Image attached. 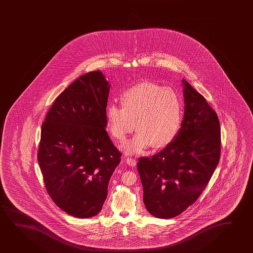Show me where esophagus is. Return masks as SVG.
I'll return each mask as SVG.
<instances>
[{"mask_svg": "<svg viewBox=\"0 0 253 253\" xmlns=\"http://www.w3.org/2000/svg\"><path fill=\"white\" fill-rule=\"evenodd\" d=\"M126 164H127L128 166L134 167V166H136V160L135 158H128L126 159Z\"/></svg>", "mask_w": 253, "mask_h": 253, "instance_id": "1", "label": "esophagus"}]
</instances>
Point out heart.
<instances>
[{"label": "heart", "mask_w": 253, "mask_h": 253, "mask_svg": "<svg viewBox=\"0 0 253 253\" xmlns=\"http://www.w3.org/2000/svg\"><path fill=\"white\" fill-rule=\"evenodd\" d=\"M122 108L110 104L106 116L112 136L119 141L135 129L125 146L128 153L141 154L149 147L163 148L171 143L179 131L183 102L174 89L151 83H142L124 92Z\"/></svg>", "instance_id": "heart-1"}]
</instances>
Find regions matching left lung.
Instances as JSON below:
<instances>
[{"label": "left lung", "instance_id": "1", "mask_svg": "<svg viewBox=\"0 0 253 253\" xmlns=\"http://www.w3.org/2000/svg\"><path fill=\"white\" fill-rule=\"evenodd\" d=\"M182 83L185 106L179 131L158 154L137 163L147 211L163 219L194 204L220 159L218 117L200 93L185 79Z\"/></svg>", "mask_w": 253, "mask_h": 253}]
</instances>
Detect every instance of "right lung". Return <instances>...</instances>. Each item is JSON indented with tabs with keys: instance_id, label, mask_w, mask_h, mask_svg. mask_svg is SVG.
<instances>
[{
	"instance_id": "obj_1",
	"label": "right lung",
	"mask_w": 253,
	"mask_h": 253,
	"mask_svg": "<svg viewBox=\"0 0 253 253\" xmlns=\"http://www.w3.org/2000/svg\"><path fill=\"white\" fill-rule=\"evenodd\" d=\"M110 87L100 70L81 76L55 99L42 126L37 158L46 190L79 218L100 212L121 160L105 129Z\"/></svg>"
}]
</instances>
